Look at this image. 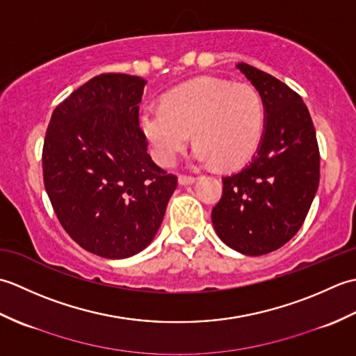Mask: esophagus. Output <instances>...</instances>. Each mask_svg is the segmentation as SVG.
I'll use <instances>...</instances> for the list:
<instances>
[{
	"label": "esophagus",
	"instance_id": "obj_1",
	"mask_svg": "<svg viewBox=\"0 0 356 356\" xmlns=\"http://www.w3.org/2000/svg\"><path fill=\"white\" fill-rule=\"evenodd\" d=\"M194 182H195V177H193V176H179V184L182 186L193 185Z\"/></svg>",
	"mask_w": 356,
	"mask_h": 356
}]
</instances>
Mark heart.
Segmentation results:
<instances>
[{
  "label": "heart",
  "mask_w": 356,
  "mask_h": 356,
  "mask_svg": "<svg viewBox=\"0 0 356 356\" xmlns=\"http://www.w3.org/2000/svg\"><path fill=\"white\" fill-rule=\"evenodd\" d=\"M139 128L162 166L176 165L191 142L200 165L237 166L254 153L263 128V104L248 82L203 76L166 93L162 107L143 110Z\"/></svg>",
  "instance_id": "1"
}]
</instances>
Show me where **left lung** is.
<instances>
[{
    "mask_svg": "<svg viewBox=\"0 0 356 356\" xmlns=\"http://www.w3.org/2000/svg\"><path fill=\"white\" fill-rule=\"evenodd\" d=\"M237 69L259 92L263 134L252 161L223 177L213 225L225 245L263 255L287 243L303 225L320 184V151L303 99L282 81L255 67Z\"/></svg>",
    "mask_w": 356,
    "mask_h": 356,
    "instance_id": "8db88e82",
    "label": "left lung"
}]
</instances>
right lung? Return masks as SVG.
Here are the masks:
<instances>
[{"mask_svg":"<svg viewBox=\"0 0 356 356\" xmlns=\"http://www.w3.org/2000/svg\"><path fill=\"white\" fill-rule=\"evenodd\" d=\"M147 81L99 74L53 111L42 148L45 191L67 234L104 259L145 249L177 177L147 153L139 102Z\"/></svg>","mask_w":356,"mask_h":356,"instance_id":"obj_1","label":"right lung"}]
</instances>
